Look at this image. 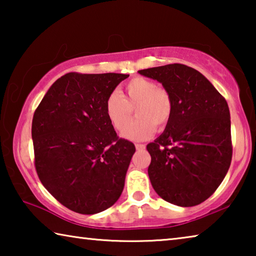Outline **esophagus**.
<instances>
[{"label":"esophagus","instance_id":"obj_1","mask_svg":"<svg viewBox=\"0 0 256 256\" xmlns=\"http://www.w3.org/2000/svg\"><path fill=\"white\" fill-rule=\"evenodd\" d=\"M136 150H144V149H146V146L144 144H136Z\"/></svg>","mask_w":256,"mask_h":256}]
</instances>
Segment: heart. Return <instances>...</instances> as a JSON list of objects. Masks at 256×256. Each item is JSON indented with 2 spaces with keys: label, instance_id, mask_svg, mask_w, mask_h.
I'll return each instance as SVG.
<instances>
[{
  "label": "heart",
  "instance_id": "b5f03b06",
  "mask_svg": "<svg viewBox=\"0 0 256 256\" xmlns=\"http://www.w3.org/2000/svg\"><path fill=\"white\" fill-rule=\"evenodd\" d=\"M134 108L138 118L130 124ZM174 104L168 90L141 76L134 78L125 84L123 96L112 92L105 102L106 116L112 126L118 132L126 128L122 136L131 141L146 140L156 132V128H166Z\"/></svg>",
  "mask_w": 256,
  "mask_h": 256
}]
</instances>
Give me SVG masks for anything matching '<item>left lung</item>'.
<instances>
[{
  "label": "left lung",
  "instance_id": "left-lung-1",
  "mask_svg": "<svg viewBox=\"0 0 256 256\" xmlns=\"http://www.w3.org/2000/svg\"><path fill=\"white\" fill-rule=\"evenodd\" d=\"M170 94L174 110L164 131L146 146L148 175L164 201L193 206L222 184L232 162L228 104L206 78L184 64L138 71Z\"/></svg>",
  "mask_w": 256,
  "mask_h": 256
}]
</instances>
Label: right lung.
<instances>
[{
    "mask_svg": "<svg viewBox=\"0 0 256 256\" xmlns=\"http://www.w3.org/2000/svg\"><path fill=\"white\" fill-rule=\"evenodd\" d=\"M126 78L68 73L50 86L34 114L38 177L56 200L78 214L106 210L123 192L136 146L118 138L105 102Z\"/></svg>",
    "mask_w": 256,
    "mask_h": 256,
    "instance_id": "right-lung-1",
    "label": "right lung"
}]
</instances>
